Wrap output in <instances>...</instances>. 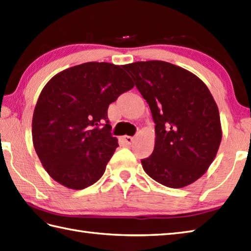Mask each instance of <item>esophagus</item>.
<instances>
[{
  "mask_svg": "<svg viewBox=\"0 0 251 251\" xmlns=\"http://www.w3.org/2000/svg\"><path fill=\"white\" fill-rule=\"evenodd\" d=\"M123 141L127 144V145H130L133 141V138L130 137V136H124L123 137Z\"/></svg>",
  "mask_w": 251,
  "mask_h": 251,
  "instance_id": "1",
  "label": "esophagus"
}]
</instances>
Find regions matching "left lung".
<instances>
[{
    "label": "left lung",
    "instance_id": "8db88e82",
    "mask_svg": "<svg viewBox=\"0 0 251 251\" xmlns=\"http://www.w3.org/2000/svg\"><path fill=\"white\" fill-rule=\"evenodd\" d=\"M123 68L155 123V148L141 159L143 170L170 188L194 183L211 166L223 136L211 92L197 75L168 62H136Z\"/></svg>",
    "mask_w": 251,
    "mask_h": 251
}]
</instances>
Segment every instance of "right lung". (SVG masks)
<instances>
[{
  "mask_svg": "<svg viewBox=\"0 0 251 251\" xmlns=\"http://www.w3.org/2000/svg\"><path fill=\"white\" fill-rule=\"evenodd\" d=\"M132 87L123 66L104 62L65 69L46 84L34 110L32 136L52 178L80 190L102 176L119 147L108 107Z\"/></svg>",
  "mask_w": 251,
  "mask_h": 251,
  "instance_id": "right-lung-1",
  "label": "right lung"
}]
</instances>
